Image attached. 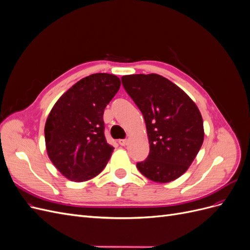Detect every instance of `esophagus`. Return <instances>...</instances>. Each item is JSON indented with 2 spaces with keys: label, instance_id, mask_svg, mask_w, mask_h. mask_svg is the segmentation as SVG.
Here are the masks:
<instances>
[{
  "label": "esophagus",
  "instance_id": "1",
  "mask_svg": "<svg viewBox=\"0 0 250 250\" xmlns=\"http://www.w3.org/2000/svg\"><path fill=\"white\" fill-rule=\"evenodd\" d=\"M128 142H129V141H128V140H120L119 141V144H120V145L121 146H127L128 145Z\"/></svg>",
  "mask_w": 250,
  "mask_h": 250
}]
</instances>
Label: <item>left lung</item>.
I'll return each mask as SVG.
<instances>
[{"instance_id":"8db88e82","label":"left lung","mask_w":250,"mask_h":250,"mask_svg":"<svg viewBox=\"0 0 250 250\" xmlns=\"http://www.w3.org/2000/svg\"><path fill=\"white\" fill-rule=\"evenodd\" d=\"M122 83L143 113L150 144L148 157L137 164L139 171L160 184L177 179L203 143V120L197 105L161 75H126Z\"/></svg>"}]
</instances>
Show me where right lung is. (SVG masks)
<instances>
[{
    "mask_svg": "<svg viewBox=\"0 0 250 250\" xmlns=\"http://www.w3.org/2000/svg\"><path fill=\"white\" fill-rule=\"evenodd\" d=\"M120 86L112 74L89 75L67 89L51 109L44 126L47 153L69 180L92 179L107 165L113 147L105 139L103 113Z\"/></svg>",
    "mask_w": 250,
    "mask_h": 250,
    "instance_id": "1",
    "label": "right lung"
}]
</instances>
